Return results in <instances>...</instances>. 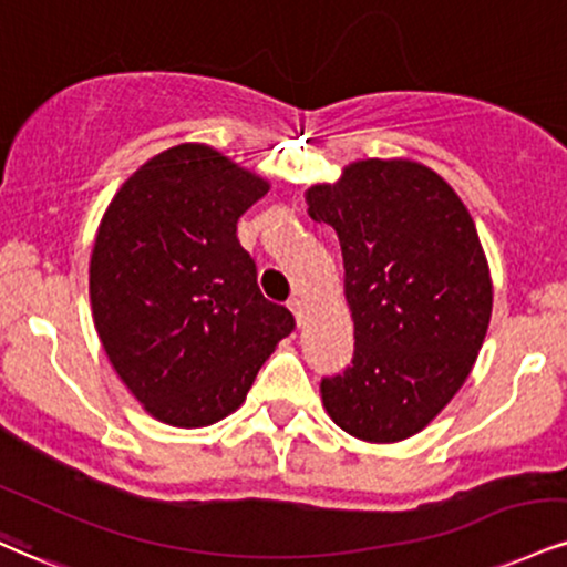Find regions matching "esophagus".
<instances>
[{
	"label": "esophagus",
	"instance_id": "1",
	"mask_svg": "<svg viewBox=\"0 0 567 567\" xmlns=\"http://www.w3.org/2000/svg\"><path fill=\"white\" fill-rule=\"evenodd\" d=\"M288 306H290V311L296 313V319H298V324L303 322V313H306V301L303 298H298V296H292L290 301H288Z\"/></svg>",
	"mask_w": 567,
	"mask_h": 567
}]
</instances>
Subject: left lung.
Here are the masks:
<instances>
[{
	"label": "left lung",
	"mask_w": 567,
	"mask_h": 567,
	"mask_svg": "<svg viewBox=\"0 0 567 567\" xmlns=\"http://www.w3.org/2000/svg\"><path fill=\"white\" fill-rule=\"evenodd\" d=\"M306 203L338 231L357 338L322 404L353 439L404 441L454 399L486 338L494 288L478 229L452 184L404 158L349 163Z\"/></svg>",
	"instance_id": "left-lung-1"
}]
</instances>
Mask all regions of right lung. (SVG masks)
I'll list each match as a JSON object with an SVG mask.
<instances>
[{"label": "right lung", "instance_id": "add662e5", "mask_svg": "<svg viewBox=\"0 0 567 567\" xmlns=\"http://www.w3.org/2000/svg\"><path fill=\"white\" fill-rule=\"evenodd\" d=\"M269 182L184 142L140 166L102 216L89 301L102 349L147 414L206 427L240 409L296 319L266 301L237 218Z\"/></svg>", "mask_w": 567, "mask_h": 567}]
</instances>
